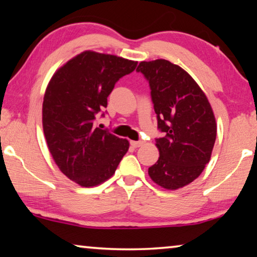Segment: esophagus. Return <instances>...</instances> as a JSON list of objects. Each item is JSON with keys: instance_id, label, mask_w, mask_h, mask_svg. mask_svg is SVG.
I'll use <instances>...</instances> for the list:
<instances>
[{"instance_id": "34e87169", "label": "esophagus", "mask_w": 257, "mask_h": 257, "mask_svg": "<svg viewBox=\"0 0 257 257\" xmlns=\"http://www.w3.org/2000/svg\"><path fill=\"white\" fill-rule=\"evenodd\" d=\"M143 144H144V142H142V141H132L130 142V145H132L133 147H135V149H137V147H139V146H142Z\"/></svg>"}]
</instances>
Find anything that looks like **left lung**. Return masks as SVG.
<instances>
[{
  "label": "left lung",
  "instance_id": "8db88e82",
  "mask_svg": "<svg viewBox=\"0 0 257 257\" xmlns=\"http://www.w3.org/2000/svg\"><path fill=\"white\" fill-rule=\"evenodd\" d=\"M149 81L158 128L160 158L149 168L155 184L176 190L193 182L210 162L216 138L211 104L189 73L170 61L159 59L139 63Z\"/></svg>",
  "mask_w": 257,
  "mask_h": 257
}]
</instances>
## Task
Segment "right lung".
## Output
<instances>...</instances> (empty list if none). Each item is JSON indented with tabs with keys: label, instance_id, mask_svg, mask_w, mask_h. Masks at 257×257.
Returning a JSON list of instances; mask_svg holds the SVG:
<instances>
[{
	"label": "right lung",
	"instance_id": "right-lung-1",
	"mask_svg": "<svg viewBox=\"0 0 257 257\" xmlns=\"http://www.w3.org/2000/svg\"><path fill=\"white\" fill-rule=\"evenodd\" d=\"M137 62L85 51L61 67L47 86L43 129L61 172L82 187L102 184L113 176L129 142L95 124L97 113L120 78ZM104 116V112H102Z\"/></svg>",
	"mask_w": 257,
	"mask_h": 257
}]
</instances>
